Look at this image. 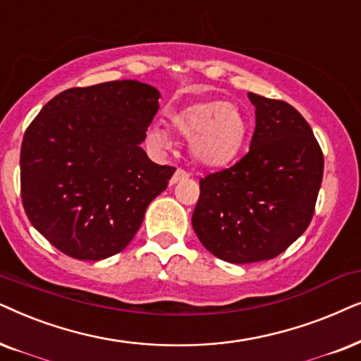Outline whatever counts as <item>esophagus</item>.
I'll return each instance as SVG.
<instances>
[{
	"instance_id": "obj_1",
	"label": "esophagus",
	"mask_w": 361,
	"mask_h": 361,
	"mask_svg": "<svg viewBox=\"0 0 361 361\" xmlns=\"http://www.w3.org/2000/svg\"><path fill=\"white\" fill-rule=\"evenodd\" d=\"M188 176H190L188 173H186L185 170H181V168H178V170L175 171V175L171 176V183H178V181H183Z\"/></svg>"
}]
</instances>
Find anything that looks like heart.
Segmentation results:
<instances>
[{"mask_svg":"<svg viewBox=\"0 0 361 361\" xmlns=\"http://www.w3.org/2000/svg\"><path fill=\"white\" fill-rule=\"evenodd\" d=\"M171 128L188 138L193 160L206 168L229 166L244 148L247 138V118L238 105L223 100H203L185 105L168 115ZM148 142L158 150L170 145L165 130L158 125L148 128Z\"/></svg>","mask_w":361,"mask_h":361,"instance_id":"obj_1","label":"heart"}]
</instances>
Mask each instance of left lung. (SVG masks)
Instances as JSON below:
<instances>
[{
	"mask_svg": "<svg viewBox=\"0 0 361 361\" xmlns=\"http://www.w3.org/2000/svg\"><path fill=\"white\" fill-rule=\"evenodd\" d=\"M247 97L256 107L247 155L200 181L191 218L201 244L233 264L267 261L299 239L324 176V155L305 118L282 100Z\"/></svg>",
	"mask_w": 361,
	"mask_h": 361,
	"instance_id": "left-lung-1",
	"label": "left lung"
}]
</instances>
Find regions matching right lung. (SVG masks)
<instances>
[{
    "mask_svg": "<svg viewBox=\"0 0 361 361\" xmlns=\"http://www.w3.org/2000/svg\"><path fill=\"white\" fill-rule=\"evenodd\" d=\"M161 95L138 80L67 89L32 120L21 145V198L31 224L80 261L123 251L175 168L142 143Z\"/></svg>",
    "mask_w": 361,
    "mask_h": 361,
    "instance_id": "add662e5",
    "label": "right lung"
}]
</instances>
